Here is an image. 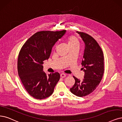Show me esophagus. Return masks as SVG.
<instances>
[{
	"instance_id": "1",
	"label": "esophagus",
	"mask_w": 122,
	"mask_h": 122,
	"mask_svg": "<svg viewBox=\"0 0 122 122\" xmlns=\"http://www.w3.org/2000/svg\"><path fill=\"white\" fill-rule=\"evenodd\" d=\"M66 77V75L65 74H63V73H62L60 74V77L62 78H64Z\"/></svg>"
}]
</instances>
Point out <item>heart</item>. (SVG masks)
Returning a JSON list of instances; mask_svg holds the SVG:
<instances>
[{"label": "heart", "mask_w": 122, "mask_h": 122, "mask_svg": "<svg viewBox=\"0 0 122 122\" xmlns=\"http://www.w3.org/2000/svg\"><path fill=\"white\" fill-rule=\"evenodd\" d=\"M66 41L69 47L78 46L79 41L78 39L72 35L68 36L66 38Z\"/></svg>", "instance_id": "b5f03b06"}]
</instances>
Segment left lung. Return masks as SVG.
I'll return each mask as SVG.
<instances>
[{"mask_svg": "<svg viewBox=\"0 0 122 122\" xmlns=\"http://www.w3.org/2000/svg\"><path fill=\"white\" fill-rule=\"evenodd\" d=\"M85 44L81 65L84 72V78L80 80L73 76L75 80L70 92L74 95L82 97L95 90L102 79L104 73V58L102 50L92 36L77 31Z\"/></svg>", "mask_w": 122, "mask_h": 122, "instance_id": "8db88e82", "label": "left lung"}]
</instances>
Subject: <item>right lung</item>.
Instances as JSON below:
<instances>
[{
    "instance_id": "add662e5",
    "label": "right lung",
    "mask_w": 122,
    "mask_h": 122,
    "mask_svg": "<svg viewBox=\"0 0 122 122\" xmlns=\"http://www.w3.org/2000/svg\"><path fill=\"white\" fill-rule=\"evenodd\" d=\"M65 33V30L38 31L26 41L20 51L18 74L26 92L36 99L50 96L60 79L58 72L47 75L42 64L49 58L54 45Z\"/></svg>"
}]
</instances>
